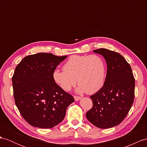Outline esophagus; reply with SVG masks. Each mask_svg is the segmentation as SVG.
<instances>
[{
	"instance_id": "esophagus-1",
	"label": "esophagus",
	"mask_w": 147,
	"mask_h": 147,
	"mask_svg": "<svg viewBox=\"0 0 147 147\" xmlns=\"http://www.w3.org/2000/svg\"><path fill=\"white\" fill-rule=\"evenodd\" d=\"M74 99L76 100V101H77V100H80V99H81V97H80V96H74Z\"/></svg>"
}]
</instances>
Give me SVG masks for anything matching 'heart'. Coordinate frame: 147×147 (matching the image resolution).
<instances>
[{"label": "heart", "mask_w": 147, "mask_h": 147, "mask_svg": "<svg viewBox=\"0 0 147 147\" xmlns=\"http://www.w3.org/2000/svg\"><path fill=\"white\" fill-rule=\"evenodd\" d=\"M63 70L56 69L52 74L53 79L65 91H70L77 84V92L95 94L105 82L106 65L104 60L98 55L70 57L63 67Z\"/></svg>", "instance_id": "obj_1"}]
</instances>
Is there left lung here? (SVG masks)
<instances>
[{"instance_id": "obj_1", "label": "left lung", "mask_w": 147, "mask_h": 147, "mask_svg": "<svg viewBox=\"0 0 147 147\" xmlns=\"http://www.w3.org/2000/svg\"><path fill=\"white\" fill-rule=\"evenodd\" d=\"M94 52L104 57L107 71L103 87L90 96L93 106L86 117L96 127L109 128L119 125L133 105L135 78L129 63L120 53L106 49Z\"/></svg>"}]
</instances>
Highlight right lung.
<instances>
[{
	"mask_svg": "<svg viewBox=\"0 0 147 147\" xmlns=\"http://www.w3.org/2000/svg\"><path fill=\"white\" fill-rule=\"evenodd\" d=\"M67 56L38 53L26 56L17 65L12 77L16 105L32 126L49 128L60 123L74 102L52 77L57 66Z\"/></svg>",
	"mask_w": 147,
	"mask_h": 147,
	"instance_id": "obj_1",
	"label": "right lung"
}]
</instances>
